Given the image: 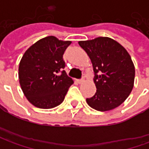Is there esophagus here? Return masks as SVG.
Wrapping results in <instances>:
<instances>
[{"label": "esophagus", "mask_w": 149, "mask_h": 149, "mask_svg": "<svg viewBox=\"0 0 149 149\" xmlns=\"http://www.w3.org/2000/svg\"><path fill=\"white\" fill-rule=\"evenodd\" d=\"M77 82L79 84H83L84 82V79H78Z\"/></svg>", "instance_id": "34e87169"}]
</instances>
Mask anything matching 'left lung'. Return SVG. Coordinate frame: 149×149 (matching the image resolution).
<instances>
[{
	"mask_svg": "<svg viewBox=\"0 0 149 149\" xmlns=\"http://www.w3.org/2000/svg\"><path fill=\"white\" fill-rule=\"evenodd\" d=\"M92 62L95 95L86 99L98 111L112 110L122 104L134 88L135 68L127 49L109 37L79 41Z\"/></svg>",
	"mask_w": 149,
	"mask_h": 149,
	"instance_id": "1",
	"label": "left lung"
}]
</instances>
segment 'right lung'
<instances>
[{
  "label": "right lung",
  "mask_w": 149,
  "mask_h": 149,
  "mask_svg": "<svg viewBox=\"0 0 149 149\" xmlns=\"http://www.w3.org/2000/svg\"><path fill=\"white\" fill-rule=\"evenodd\" d=\"M71 44L50 36L39 40L24 53L19 82L28 101L40 109H52L64 101L74 80L63 69V54Z\"/></svg>",
  "instance_id": "add662e5"
}]
</instances>
